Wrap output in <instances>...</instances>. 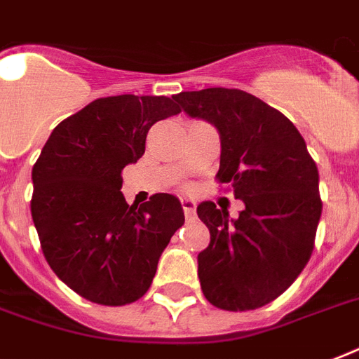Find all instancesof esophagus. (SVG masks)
<instances>
[{"label": "esophagus", "instance_id": "1", "mask_svg": "<svg viewBox=\"0 0 359 359\" xmlns=\"http://www.w3.org/2000/svg\"><path fill=\"white\" fill-rule=\"evenodd\" d=\"M182 208H184V216L188 219H194L196 218V203H194V199H190V197H182Z\"/></svg>", "mask_w": 359, "mask_h": 359}]
</instances>
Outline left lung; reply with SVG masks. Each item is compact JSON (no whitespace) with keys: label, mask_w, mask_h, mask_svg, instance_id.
<instances>
[{"label":"left lung","mask_w":359,"mask_h":359,"mask_svg":"<svg viewBox=\"0 0 359 359\" xmlns=\"http://www.w3.org/2000/svg\"><path fill=\"white\" fill-rule=\"evenodd\" d=\"M191 119L218 130L216 179L244 203L238 218L203 201L197 216L210 244L197 255L203 294L227 311L257 309L283 294L311 257L323 212L317 163L281 111L240 89L175 95Z\"/></svg>","instance_id":"left-lung-1"}]
</instances>
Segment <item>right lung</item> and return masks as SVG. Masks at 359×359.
Returning a JSON list of instances; mask_svg holds the SVG:
<instances>
[{
	"label": "right lung",
	"mask_w": 359,
	"mask_h": 359,
	"mask_svg": "<svg viewBox=\"0 0 359 359\" xmlns=\"http://www.w3.org/2000/svg\"><path fill=\"white\" fill-rule=\"evenodd\" d=\"M177 114L168 97L98 98L61 121L42 147L31 173L33 224L50 268L86 300H140L184 224L171 194L130 207L121 191V171L143 156L149 128Z\"/></svg>",
	"instance_id": "right-lung-1"
}]
</instances>
